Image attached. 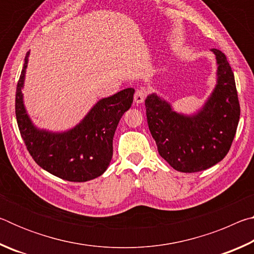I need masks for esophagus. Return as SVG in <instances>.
I'll use <instances>...</instances> for the list:
<instances>
[{
    "label": "esophagus",
    "mask_w": 254,
    "mask_h": 254,
    "mask_svg": "<svg viewBox=\"0 0 254 254\" xmlns=\"http://www.w3.org/2000/svg\"><path fill=\"white\" fill-rule=\"evenodd\" d=\"M145 96H147V92H145V89L143 87H140L139 89H136L135 91L134 102L136 104H140V103H142L144 101Z\"/></svg>",
    "instance_id": "obj_1"
}]
</instances>
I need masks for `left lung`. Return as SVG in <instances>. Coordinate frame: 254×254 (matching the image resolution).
I'll return each instance as SVG.
<instances>
[{"label": "left lung", "mask_w": 254, "mask_h": 254, "mask_svg": "<svg viewBox=\"0 0 254 254\" xmlns=\"http://www.w3.org/2000/svg\"><path fill=\"white\" fill-rule=\"evenodd\" d=\"M212 51L216 56L217 84L196 114L177 113L154 93L145 100L149 130L159 154L180 173H197L220 162L238 128L240 103L234 74L226 56Z\"/></svg>", "instance_id": "obj_1"}]
</instances>
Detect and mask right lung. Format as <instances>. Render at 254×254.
Here are the masks:
<instances>
[{"mask_svg":"<svg viewBox=\"0 0 254 254\" xmlns=\"http://www.w3.org/2000/svg\"><path fill=\"white\" fill-rule=\"evenodd\" d=\"M29 51L16 86V122L29 153L42 169L68 182L100 177L113 156V136L122 115L130 109L134 89L126 88L98 101L79 124L66 132H49L33 126L24 109L22 87Z\"/></svg>","mask_w":254,"mask_h":254,"instance_id":"right-lung-1","label":"right lung"}]
</instances>
